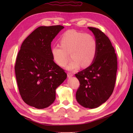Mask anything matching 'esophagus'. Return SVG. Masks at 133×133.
<instances>
[{"mask_svg": "<svg viewBox=\"0 0 133 133\" xmlns=\"http://www.w3.org/2000/svg\"><path fill=\"white\" fill-rule=\"evenodd\" d=\"M67 75H68V77L69 78H70L72 77V76H73L74 74L73 73H70V72H68V73H67Z\"/></svg>", "mask_w": 133, "mask_h": 133, "instance_id": "obj_1", "label": "esophagus"}]
</instances>
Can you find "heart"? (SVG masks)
Returning <instances> with one entry per match:
<instances>
[{"mask_svg":"<svg viewBox=\"0 0 133 133\" xmlns=\"http://www.w3.org/2000/svg\"><path fill=\"white\" fill-rule=\"evenodd\" d=\"M59 43L60 46L54 45L50 50L54 62L58 65L65 66L69 59V53L71 60L66 66L69 70H75L80 66L87 68L94 62L97 44L91 35L69 30L62 35Z\"/></svg>","mask_w":133,"mask_h":133,"instance_id":"heart-1","label":"heart"}]
</instances>
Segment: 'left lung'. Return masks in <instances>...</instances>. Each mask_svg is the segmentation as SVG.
Masks as SVG:
<instances>
[{
  "mask_svg": "<svg viewBox=\"0 0 133 133\" xmlns=\"http://www.w3.org/2000/svg\"><path fill=\"white\" fill-rule=\"evenodd\" d=\"M94 34L97 51L94 62L75 74L80 82L76 99L84 108L93 109L109 98L113 92L117 71V57L109 39L98 28L88 27Z\"/></svg>",
  "mask_w": 133,
  "mask_h": 133,
  "instance_id": "1",
  "label": "left lung"
}]
</instances>
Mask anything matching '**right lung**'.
<instances>
[{"mask_svg": "<svg viewBox=\"0 0 133 133\" xmlns=\"http://www.w3.org/2000/svg\"><path fill=\"white\" fill-rule=\"evenodd\" d=\"M64 27L39 26L23 42L15 65L19 93L28 105L37 109L50 106L55 90L66 78L64 70L55 64L51 43Z\"/></svg>", "mask_w": 133, "mask_h": 133, "instance_id": "right-lung-1", "label": "right lung"}]
</instances>
